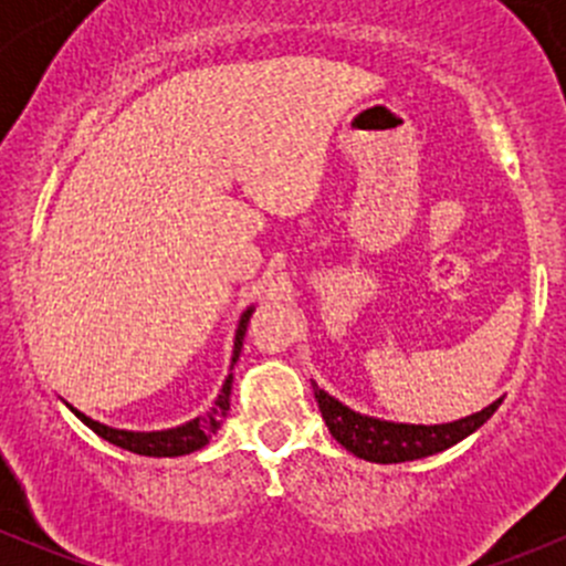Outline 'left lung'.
I'll return each instance as SVG.
<instances>
[{"instance_id": "1", "label": "left lung", "mask_w": 566, "mask_h": 566, "mask_svg": "<svg viewBox=\"0 0 566 566\" xmlns=\"http://www.w3.org/2000/svg\"><path fill=\"white\" fill-rule=\"evenodd\" d=\"M315 399L331 436L347 452L369 462H408L443 452V449L454 447L462 438L476 432L501 405V399H495L493 405H488L479 413L449 421V424H399V421H384L375 419V416L356 413L347 405H342L339 399L317 389V384Z\"/></svg>"}]
</instances>
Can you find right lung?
Here are the masks:
<instances>
[{
    "instance_id": "right-lung-1",
    "label": "right lung",
    "mask_w": 566,
    "mask_h": 566,
    "mask_svg": "<svg viewBox=\"0 0 566 566\" xmlns=\"http://www.w3.org/2000/svg\"><path fill=\"white\" fill-rule=\"evenodd\" d=\"M251 312H254V306L243 312L241 325H238L235 350H232V367H235V361L241 358L243 336H247ZM230 394H232V373L227 375L224 386H221V394L216 397L213 408H210L208 413L197 416V419L186 421V424H180V427H172V430H156V432L114 430V427H106V424H101V421L90 419V416H84L82 410L71 408V405H67V408H71L73 413H76L78 419H82L84 424L95 432V436H101L104 441L114 443V447L125 449V452L145 454V458H180V454H191V452H197V449H202L205 443H208L210 438L221 430V424H224V419H227V410H230Z\"/></svg>"
}]
</instances>
